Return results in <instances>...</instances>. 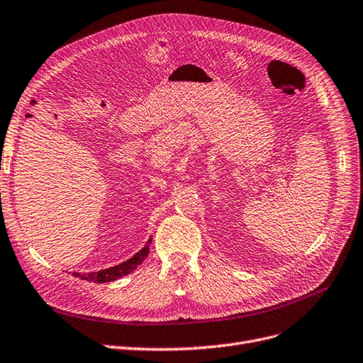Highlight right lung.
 <instances>
[{
  "label": "right lung",
  "mask_w": 363,
  "mask_h": 363,
  "mask_svg": "<svg viewBox=\"0 0 363 363\" xmlns=\"http://www.w3.org/2000/svg\"><path fill=\"white\" fill-rule=\"evenodd\" d=\"M150 242H151V239H150ZM150 242L143 249H140L136 255H133L130 259L124 261L120 265H116V267H111V269L101 270V272L87 273V274H77V273H74V276H80L83 280L94 281V283H106V281L117 280L121 276H125V274L132 273L139 264H143V261L145 259V257L148 255V252H150Z\"/></svg>",
  "instance_id": "obj_1"
}]
</instances>
